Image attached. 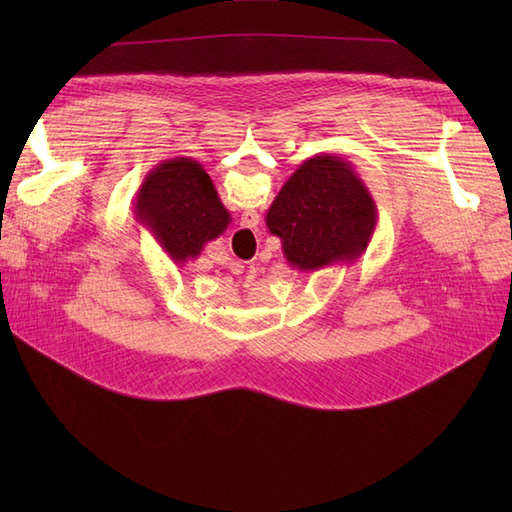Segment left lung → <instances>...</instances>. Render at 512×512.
<instances>
[{"label":"left lung","instance_id":"left-lung-1","mask_svg":"<svg viewBox=\"0 0 512 512\" xmlns=\"http://www.w3.org/2000/svg\"><path fill=\"white\" fill-rule=\"evenodd\" d=\"M265 222L282 239L288 265L309 273L359 260L376 230L378 207L350 162L322 153L294 170Z\"/></svg>","mask_w":512,"mask_h":512}]
</instances>
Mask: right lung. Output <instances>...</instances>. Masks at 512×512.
Masks as SVG:
<instances>
[{
  "instance_id": "1",
  "label": "right lung",
  "mask_w": 512,
  "mask_h": 512,
  "mask_svg": "<svg viewBox=\"0 0 512 512\" xmlns=\"http://www.w3.org/2000/svg\"><path fill=\"white\" fill-rule=\"evenodd\" d=\"M134 209L136 222L179 267L196 260L230 224V211L211 177L192 158H170L149 170L136 192Z\"/></svg>"
}]
</instances>
